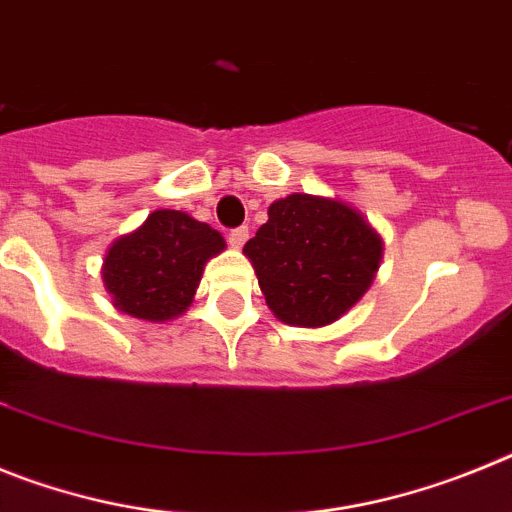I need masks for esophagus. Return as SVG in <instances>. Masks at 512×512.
Returning <instances> with one entry per match:
<instances>
[{
	"label": "esophagus",
	"instance_id": "esophagus-1",
	"mask_svg": "<svg viewBox=\"0 0 512 512\" xmlns=\"http://www.w3.org/2000/svg\"><path fill=\"white\" fill-rule=\"evenodd\" d=\"M228 241L233 248H243V243L248 241V228H233L228 233Z\"/></svg>",
	"mask_w": 512,
	"mask_h": 512
}]
</instances>
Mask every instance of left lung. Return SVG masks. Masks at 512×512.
<instances>
[{
    "instance_id": "1",
    "label": "left lung",
    "mask_w": 512,
    "mask_h": 512,
    "mask_svg": "<svg viewBox=\"0 0 512 512\" xmlns=\"http://www.w3.org/2000/svg\"><path fill=\"white\" fill-rule=\"evenodd\" d=\"M382 248L377 230L346 202L289 194L269 207V220L243 253L282 323L320 328L372 287Z\"/></svg>"
}]
</instances>
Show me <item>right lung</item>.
<instances>
[{"instance_id": "obj_1", "label": "right lung", "mask_w": 512, "mask_h": 512, "mask_svg": "<svg viewBox=\"0 0 512 512\" xmlns=\"http://www.w3.org/2000/svg\"><path fill=\"white\" fill-rule=\"evenodd\" d=\"M225 251L223 235L182 210H156L104 256L102 279L120 312L148 323L192 305L205 264Z\"/></svg>"}]
</instances>
